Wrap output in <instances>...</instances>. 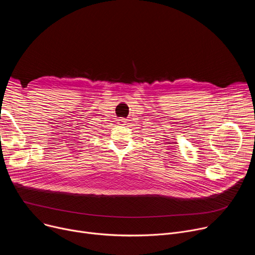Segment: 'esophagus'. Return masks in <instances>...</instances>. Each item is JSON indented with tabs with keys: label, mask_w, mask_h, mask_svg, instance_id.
Returning a JSON list of instances; mask_svg holds the SVG:
<instances>
[{
	"label": "esophagus",
	"mask_w": 255,
	"mask_h": 255,
	"mask_svg": "<svg viewBox=\"0 0 255 255\" xmlns=\"http://www.w3.org/2000/svg\"><path fill=\"white\" fill-rule=\"evenodd\" d=\"M126 122H127V120L125 118H119L118 119V124L119 125H126Z\"/></svg>",
	"instance_id": "1"
}]
</instances>
